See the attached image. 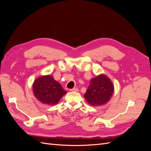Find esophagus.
I'll use <instances>...</instances> for the list:
<instances>
[{"instance_id":"obj_1","label":"esophagus","mask_w":151,"mask_h":151,"mask_svg":"<svg viewBox=\"0 0 151 151\" xmlns=\"http://www.w3.org/2000/svg\"><path fill=\"white\" fill-rule=\"evenodd\" d=\"M70 91H76V92H77V91H79V89H78V88H76L71 89H70Z\"/></svg>"}]
</instances>
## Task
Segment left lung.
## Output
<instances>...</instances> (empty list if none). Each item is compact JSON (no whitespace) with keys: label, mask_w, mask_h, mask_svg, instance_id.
I'll list each match as a JSON object with an SVG mask.
<instances>
[{"label":"left lung","mask_w":151,"mask_h":151,"mask_svg":"<svg viewBox=\"0 0 151 151\" xmlns=\"http://www.w3.org/2000/svg\"><path fill=\"white\" fill-rule=\"evenodd\" d=\"M113 85L104 75H100L91 80L84 97L93 106L107 103L113 93Z\"/></svg>","instance_id":"obj_1"}]
</instances>
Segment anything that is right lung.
Returning a JSON list of instances; mask_svg holds the SVG:
<instances>
[{"mask_svg": "<svg viewBox=\"0 0 151 151\" xmlns=\"http://www.w3.org/2000/svg\"><path fill=\"white\" fill-rule=\"evenodd\" d=\"M33 89L35 97L40 101L49 105L57 104L67 93L53 76L50 75L36 79Z\"/></svg>", "mask_w": 151, "mask_h": 151, "instance_id": "1", "label": "right lung"}]
</instances>
